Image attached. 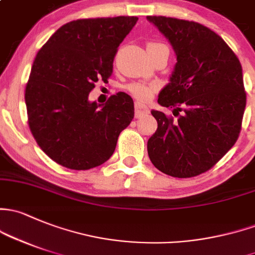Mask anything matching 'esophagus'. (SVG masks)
Returning a JSON list of instances; mask_svg holds the SVG:
<instances>
[{"instance_id":"obj_1","label":"esophagus","mask_w":255,"mask_h":255,"mask_svg":"<svg viewBox=\"0 0 255 255\" xmlns=\"http://www.w3.org/2000/svg\"><path fill=\"white\" fill-rule=\"evenodd\" d=\"M134 112H135L136 119H139V117L144 116V115H146V114H149V109L145 105H143V104L135 103Z\"/></svg>"}]
</instances>
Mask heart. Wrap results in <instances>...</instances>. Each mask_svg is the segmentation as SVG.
<instances>
[{
  "label": "heart",
  "mask_w": 255,
  "mask_h": 255,
  "mask_svg": "<svg viewBox=\"0 0 255 255\" xmlns=\"http://www.w3.org/2000/svg\"><path fill=\"white\" fill-rule=\"evenodd\" d=\"M159 47H167L166 45L161 42H148L146 49L155 50ZM128 92L132 94L133 96L139 101H148L156 92L157 87L155 84H149V83H133V84L128 85Z\"/></svg>",
  "instance_id": "obj_1"
}]
</instances>
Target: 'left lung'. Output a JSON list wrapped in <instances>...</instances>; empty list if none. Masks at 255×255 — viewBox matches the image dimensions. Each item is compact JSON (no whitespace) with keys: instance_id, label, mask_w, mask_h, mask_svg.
<instances>
[{"instance_id":"1","label":"left lung","mask_w":255,"mask_h":255,"mask_svg":"<svg viewBox=\"0 0 255 255\" xmlns=\"http://www.w3.org/2000/svg\"><path fill=\"white\" fill-rule=\"evenodd\" d=\"M176 51L171 82L152 110L157 129L148 140L152 165L177 178L210 170L240 136L246 109L242 66L221 36L197 21L148 15Z\"/></svg>"}]
</instances>
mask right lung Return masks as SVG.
<instances>
[{"label": "right lung", "instance_id": "add662e5", "mask_svg": "<svg viewBox=\"0 0 255 255\" xmlns=\"http://www.w3.org/2000/svg\"><path fill=\"white\" fill-rule=\"evenodd\" d=\"M136 17L88 18L64 24L39 50L25 87L28 125L42 151L71 170H89L111 157L120 133L134 117L126 93L105 105L89 103L98 80L111 77L119 46Z\"/></svg>", "mask_w": 255, "mask_h": 255}]
</instances>
